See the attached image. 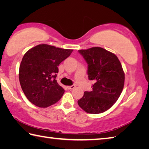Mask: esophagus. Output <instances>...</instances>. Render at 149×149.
Instances as JSON below:
<instances>
[{"instance_id":"obj_1","label":"esophagus","mask_w":149,"mask_h":149,"mask_svg":"<svg viewBox=\"0 0 149 149\" xmlns=\"http://www.w3.org/2000/svg\"><path fill=\"white\" fill-rule=\"evenodd\" d=\"M75 87V85H71V86H68V89H70V90H72V89H74Z\"/></svg>"}]
</instances>
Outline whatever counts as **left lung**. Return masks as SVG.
Returning <instances> with one entry per match:
<instances>
[{
	"label": "left lung",
	"instance_id": "obj_1",
	"mask_svg": "<svg viewBox=\"0 0 149 149\" xmlns=\"http://www.w3.org/2000/svg\"><path fill=\"white\" fill-rule=\"evenodd\" d=\"M88 64V77L94 81L92 91H85L78 104L89 114H100L112 107L124 86L125 74L116 55L101 47L79 50Z\"/></svg>",
	"mask_w": 149,
	"mask_h": 149
}]
</instances>
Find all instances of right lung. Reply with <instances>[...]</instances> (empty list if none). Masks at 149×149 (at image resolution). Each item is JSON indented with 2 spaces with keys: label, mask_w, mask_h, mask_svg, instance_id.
<instances>
[{
  "label": "right lung",
  "mask_w": 149,
  "mask_h": 149,
  "mask_svg": "<svg viewBox=\"0 0 149 149\" xmlns=\"http://www.w3.org/2000/svg\"><path fill=\"white\" fill-rule=\"evenodd\" d=\"M72 51L41 44L26 52L19 65V79L25 95L32 104L47 108L61 99L64 89L56 79L58 65Z\"/></svg>",
  "instance_id": "obj_1"
}]
</instances>
